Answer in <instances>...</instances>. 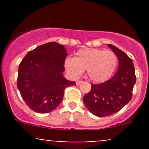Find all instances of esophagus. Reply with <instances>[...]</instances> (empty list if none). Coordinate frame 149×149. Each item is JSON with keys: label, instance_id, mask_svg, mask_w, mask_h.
Listing matches in <instances>:
<instances>
[{"label": "esophagus", "instance_id": "34e87169", "mask_svg": "<svg viewBox=\"0 0 149 149\" xmlns=\"http://www.w3.org/2000/svg\"><path fill=\"white\" fill-rule=\"evenodd\" d=\"M83 83V81H82V80H77V81L76 82V84L80 85V83Z\"/></svg>", "mask_w": 149, "mask_h": 149}]
</instances>
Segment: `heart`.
<instances>
[{
    "label": "heart",
    "mask_w": 149,
    "mask_h": 149,
    "mask_svg": "<svg viewBox=\"0 0 149 149\" xmlns=\"http://www.w3.org/2000/svg\"><path fill=\"white\" fill-rule=\"evenodd\" d=\"M118 63L117 55L113 51L88 48L78 50L74 58H67L64 66L73 78H78L86 69L89 79L95 83H103L113 76Z\"/></svg>",
    "instance_id": "obj_1"
}]
</instances>
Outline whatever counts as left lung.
Listing matches in <instances>:
<instances>
[{"label":"left lung","mask_w":149,"mask_h":149,"mask_svg":"<svg viewBox=\"0 0 149 149\" xmlns=\"http://www.w3.org/2000/svg\"><path fill=\"white\" fill-rule=\"evenodd\" d=\"M117 55L118 69L111 79L100 84H91V90L83 97L89 111L98 117H105L118 112L130 102L136 83L133 61L116 46L108 44Z\"/></svg>","instance_id":"obj_1"}]
</instances>
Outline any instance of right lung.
Masks as SVG:
<instances>
[{
	"label": "right lung",
	"mask_w": 149,
	"mask_h": 149,
	"mask_svg": "<svg viewBox=\"0 0 149 149\" xmlns=\"http://www.w3.org/2000/svg\"><path fill=\"white\" fill-rule=\"evenodd\" d=\"M67 54L64 45L49 42L29 51L22 59L17 88L31 110L40 113L52 111L61 103L65 88L76 85L63 76Z\"/></svg>",
	"instance_id": "add662e5"
}]
</instances>
